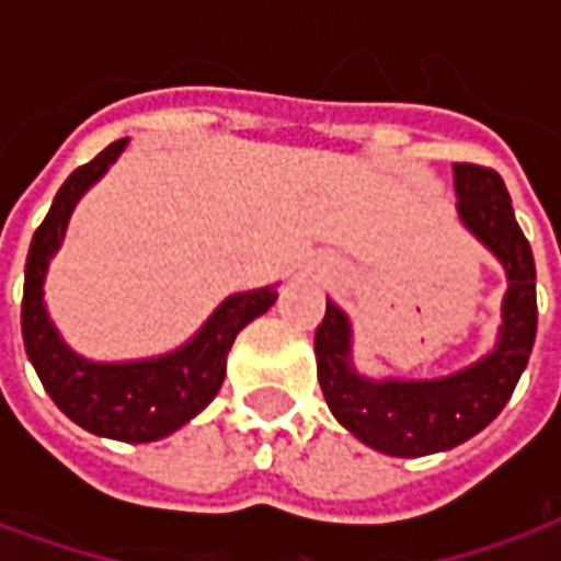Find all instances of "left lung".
Returning <instances> with one entry per match:
<instances>
[{
	"instance_id": "1",
	"label": "left lung",
	"mask_w": 561,
	"mask_h": 561,
	"mask_svg": "<svg viewBox=\"0 0 561 561\" xmlns=\"http://www.w3.org/2000/svg\"><path fill=\"white\" fill-rule=\"evenodd\" d=\"M454 180L459 219L507 273L495 352L457 376L435 381H369L354 373L352 328L330 300L316 330L318 381L330 412L364 445L390 457H426L481 433L511 400L535 345V257L514 219L505 183L493 168L471 161L454 164Z\"/></svg>"
}]
</instances>
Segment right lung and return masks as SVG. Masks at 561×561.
<instances>
[{
    "mask_svg": "<svg viewBox=\"0 0 561 561\" xmlns=\"http://www.w3.org/2000/svg\"><path fill=\"white\" fill-rule=\"evenodd\" d=\"M126 144L128 138L114 140L95 159L80 164L56 192L38 231L32 233L20 328L32 366L59 412L90 433L138 445L171 435L207 409L225 381V360L237 333L276 304V288L233 294L209 316L195 340L156 360L92 364L71 352L44 309V273L66 237L68 216L80 195L107 171V164H114Z\"/></svg>",
    "mask_w": 561,
    "mask_h": 561,
    "instance_id": "right-lung-1",
    "label": "right lung"
}]
</instances>
